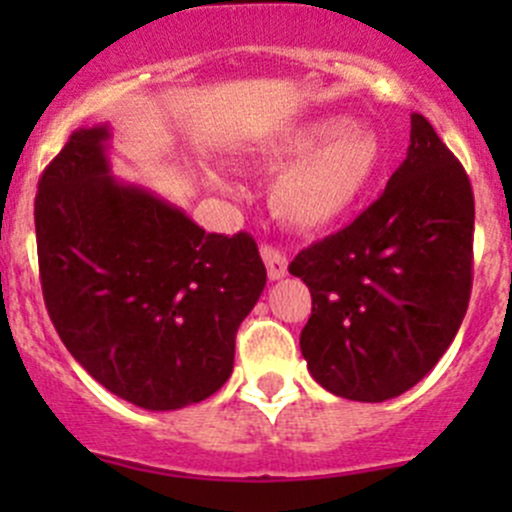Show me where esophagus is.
<instances>
[{
	"label": "esophagus",
	"mask_w": 512,
	"mask_h": 512,
	"mask_svg": "<svg viewBox=\"0 0 512 512\" xmlns=\"http://www.w3.org/2000/svg\"><path fill=\"white\" fill-rule=\"evenodd\" d=\"M262 260H265L267 265V275H270V280H282V277H287V257L285 252H280L277 247L272 245H265L262 247Z\"/></svg>",
	"instance_id": "esophagus-1"
}]
</instances>
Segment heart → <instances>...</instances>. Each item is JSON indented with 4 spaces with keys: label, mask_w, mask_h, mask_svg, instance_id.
I'll return each mask as SVG.
<instances>
[{
    "label": "heart",
    "mask_w": 512,
    "mask_h": 512,
    "mask_svg": "<svg viewBox=\"0 0 512 512\" xmlns=\"http://www.w3.org/2000/svg\"><path fill=\"white\" fill-rule=\"evenodd\" d=\"M245 163L265 170L281 164L270 185L275 215L299 230H322L352 213L369 193L381 165V143L359 123L312 118L267 133L247 151ZM205 180L218 190L230 188L215 170Z\"/></svg>",
    "instance_id": "obj_1"
}]
</instances>
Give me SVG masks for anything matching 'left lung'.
Listing matches in <instances>:
<instances>
[{"instance_id": "1", "label": "left lung", "mask_w": 512, "mask_h": 512, "mask_svg": "<svg viewBox=\"0 0 512 512\" xmlns=\"http://www.w3.org/2000/svg\"><path fill=\"white\" fill-rule=\"evenodd\" d=\"M471 180L421 113L386 190L289 265L312 292L299 349L342 399H394L446 354L473 285Z\"/></svg>"}]
</instances>
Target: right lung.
<instances>
[{"instance_id":"right-lung-1","label":"right lung","mask_w":512,"mask_h":512,"mask_svg":"<svg viewBox=\"0 0 512 512\" xmlns=\"http://www.w3.org/2000/svg\"><path fill=\"white\" fill-rule=\"evenodd\" d=\"M108 126L79 128L34 200L46 309L111 394L175 411L230 379L235 334L267 282L247 232L215 235L108 165Z\"/></svg>"}]
</instances>
